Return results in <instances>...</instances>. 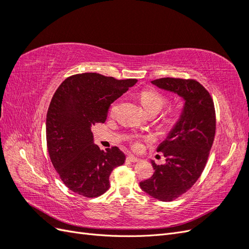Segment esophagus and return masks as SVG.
<instances>
[{"mask_svg": "<svg viewBox=\"0 0 249 249\" xmlns=\"http://www.w3.org/2000/svg\"><path fill=\"white\" fill-rule=\"evenodd\" d=\"M126 161L135 163V162H138V161H139V159H138V158H136V157H134L133 155H129V156L126 157Z\"/></svg>", "mask_w": 249, "mask_h": 249, "instance_id": "1", "label": "esophagus"}]
</instances>
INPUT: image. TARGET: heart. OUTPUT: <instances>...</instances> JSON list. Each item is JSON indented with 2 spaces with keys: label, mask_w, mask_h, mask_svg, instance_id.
I'll return each mask as SVG.
<instances>
[{
  "label": "heart",
  "mask_w": 249,
  "mask_h": 249,
  "mask_svg": "<svg viewBox=\"0 0 249 249\" xmlns=\"http://www.w3.org/2000/svg\"><path fill=\"white\" fill-rule=\"evenodd\" d=\"M140 102L142 107L147 113L159 112L165 104H166V97L155 89H145L140 93ZM139 144H135V148H139Z\"/></svg>",
  "instance_id": "1"
}]
</instances>
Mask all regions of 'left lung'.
Listing matches in <instances>:
<instances>
[{
    "mask_svg": "<svg viewBox=\"0 0 249 249\" xmlns=\"http://www.w3.org/2000/svg\"><path fill=\"white\" fill-rule=\"evenodd\" d=\"M152 84L184 101L178 122L157 147L163 153L165 163L157 165L150 161L154 175L139 184L149 196L171 201L190 189L206 166L216 130L214 103L195 80L162 78Z\"/></svg>",
    "mask_w": 249,
    "mask_h": 249,
    "instance_id": "8db88e82",
    "label": "left lung"
}]
</instances>
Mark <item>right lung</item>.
Masks as SVG:
<instances>
[{"label":"right lung","instance_id":"add662e5","mask_svg":"<svg viewBox=\"0 0 249 249\" xmlns=\"http://www.w3.org/2000/svg\"><path fill=\"white\" fill-rule=\"evenodd\" d=\"M137 83L96 72L65 79L53 95L47 114V145L53 166L64 185L85 197L106 192L112 170L123 165L117 146L101 150L91 126L106 122L110 105Z\"/></svg>","mask_w":249,"mask_h":249}]
</instances>
